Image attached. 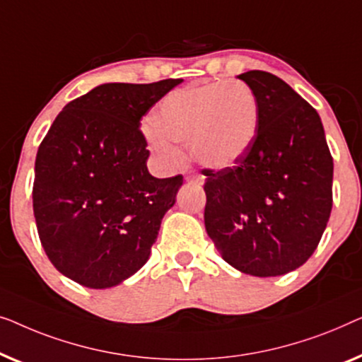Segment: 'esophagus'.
<instances>
[{
  "label": "esophagus",
  "instance_id": "1",
  "mask_svg": "<svg viewBox=\"0 0 362 362\" xmlns=\"http://www.w3.org/2000/svg\"><path fill=\"white\" fill-rule=\"evenodd\" d=\"M188 182H193L195 185H202L203 183V175H188L187 177Z\"/></svg>",
  "mask_w": 362,
  "mask_h": 362
}]
</instances>
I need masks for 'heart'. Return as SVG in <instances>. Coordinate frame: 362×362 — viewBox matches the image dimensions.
Masks as SVG:
<instances>
[{
	"label": "heart",
	"instance_id": "heart-1",
	"mask_svg": "<svg viewBox=\"0 0 362 362\" xmlns=\"http://www.w3.org/2000/svg\"><path fill=\"white\" fill-rule=\"evenodd\" d=\"M257 126L259 103L251 86L243 81H216L167 96L147 139L165 164L180 159L170 142L175 141L190 144L192 156L202 165L221 169L246 154Z\"/></svg>",
	"mask_w": 362,
	"mask_h": 362
}]
</instances>
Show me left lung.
Wrapping results in <instances>:
<instances>
[{
    "label": "left lung",
    "mask_w": 362,
    "mask_h": 362,
    "mask_svg": "<svg viewBox=\"0 0 362 362\" xmlns=\"http://www.w3.org/2000/svg\"><path fill=\"white\" fill-rule=\"evenodd\" d=\"M257 96L259 126L241 159L203 169L205 228L221 257L256 277L308 261L333 206V157L322 119L276 75H238Z\"/></svg>",
    "instance_id": "1"
}]
</instances>
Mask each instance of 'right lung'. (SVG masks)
<instances>
[{
  "instance_id": "1",
  "label": "right lung",
  "mask_w": 362,
  "mask_h": 362,
  "mask_svg": "<svg viewBox=\"0 0 362 362\" xmlns=\"http://www.w3.org/2000/svg\"><path fill=\"white\" fill-rule=\"evenodd\" d=\"M180 81L96 86L65 105L40 142L34 218L49 261L65 277L108 288L149 259L183 177L149 174L139 121Z\"/></svg>"
}]
</instances>
